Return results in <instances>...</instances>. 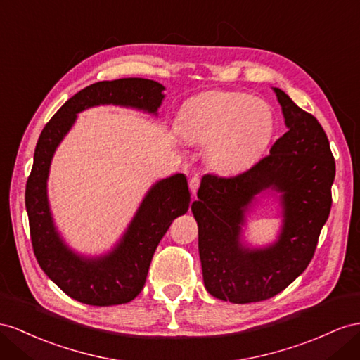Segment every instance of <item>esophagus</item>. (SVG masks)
Returning a JSON list of instances; mask_svg holds the SVG:
<instances>
[{"instance_id":"esophagus-1","label":"esophagus","mask_w":360,"mask_h":360,"mask_svg":"<svg viewBox=\"0 0 360 360\" xmlns=\"http://www.w3.org/2000/svg\"><path fill=\"white\" fill-rule=\"evenodd\" d=\"M199 184H200L199 176H193V178L190 179V182H188V187H190V191H191V195H193V196L196 195V191H198V188H199Z\"/></svg>"}]
</instances>
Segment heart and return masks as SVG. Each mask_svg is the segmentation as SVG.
<instances>
[{
    "mask_svg": "<svg viewBox=\"0 0 360 360\" xmlns=\"http://www.w3.org/2000/svg\"><path fill=\"white\" fill-rule=\"evenodd\" d=\"M178 134L190 144H205V160L220 174L246 170L274 132L269 105L245 92L208 91L182 108Z\"/></svg>",
    "mask_w": 360,
    "mask_h": 360,
    "instance_id": "heart-1",
    "label": "heart"
}]
</instances>
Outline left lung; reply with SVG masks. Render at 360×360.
<instances>
[{
  "mask_svg": "<svg viewBox=\"0 0 360 360\" xmlns=\"http://www.w3.org/2000/svg\"><path fill=\"white\" fill-rule=\"evenodd\" d=\"M274 92L288 132L250 170L233 178L205 174L191 204L205 289L234 304L269 300L306 271L331 208L336 164L324 129L284 91ZM266 189L282 195V231L269 247L248 248L244 214Z\"/></svg>",
  "mask_w": 360,
  "mask_h": 360,
  "instance_id": "1",
  "label": "left lung"
}]
</instances>
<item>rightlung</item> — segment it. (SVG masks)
I'll return each instance as SVG.
<instances>
[{
	"label": "right lung",
	"mask_w": 360,
	"mask_h": 360,
	"mask_svg": "<svg viewBox=\"0 0 360 360\" xmlns=\"http://www.w3.org/2000/svg\"><path fill=\"white\" fill-rule=\"evenodd\" d=\"M164 89L158 82L140 77L97 82L67 100L39 135L25 186L32 245L41 269L76 301L89 306L132 301L146 283L156 246L173 220L187 213L191 198L186 174L176 173L158 181L147 191L112 251L100 257L79 255L62 240L53 222L47 195L53 155L82 110L117 105L156 115Z\"/></svg>",
	"instance_id": "add662e5"
}]
</instances>
